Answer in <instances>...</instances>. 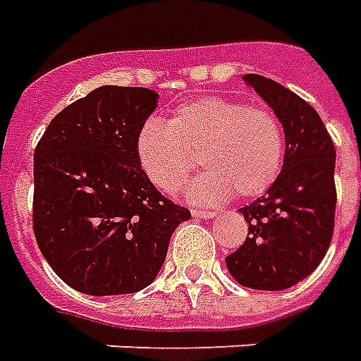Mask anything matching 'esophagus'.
<instances>
[{
    "label": "esophagus",
    "instance_id": "esophagus-1",
    "mask_svg": "<svg viewBox=\"0 0 361 361\" xmlns=\"http://www.w3.org/2000/svg\"><path fill=\"white\" fill-rule=\"evenodd\" d=\"M191 214H193L195 218H202V220H208V218H214L216 212H214V210H199V208H195V210H191Z\"/></svg>",
    "mask_w": 361,
    "mask_h": 361
}]
</instances>
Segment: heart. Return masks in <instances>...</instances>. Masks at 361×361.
<instances>
[{"label":"heart","mask_w":361,"mask_h":361,"mask_svg":"<svg viewBox=\"0 0 361 361\" xmlns=\"http://www.w3.org/2000/svg\"><path fill=\"white\" fill-rule=\"evenodd\" d=\"M141 170L164 193H176L201 164L207 172L189 189L193 202H220L237 193L255 199L279 178L285 132L276 113L241 99L199 97L149 118L135 137Z\"/></svg>","instance_id":"obj_1"}]
</instances>
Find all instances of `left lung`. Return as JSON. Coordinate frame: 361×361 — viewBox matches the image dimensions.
<instances>
[{"instance_id": "left-lung-1", "label": "left lung", "mask_w": 361, "mask_h": 361, "mask_svg": "<svg viewBox=\"0 0 361 361\" xmlns=\"http://www.w3.org/2000/svg\"><path fill=\"white\" fill-rule=\"evenodd\" d=\"M245 84L268 103L285 132V160L266 195L239 208L248 224L241 247L226 258L243 287L283 290L319 266L335 226V147L316 109L258 74Z\"/></svg>"}]
</instances>
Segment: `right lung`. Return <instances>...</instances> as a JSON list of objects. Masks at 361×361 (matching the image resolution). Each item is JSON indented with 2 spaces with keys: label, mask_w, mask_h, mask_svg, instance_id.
Returning <instances> with one entry per match:
<instances>
[{
  "label": "right lung",
  "mask_w": 361,
  "mask_h": 361,
  "mask_svg": "<svg viewBox=\"0 0 361 361\" xmlns=\"http://www.w3.org/2000/svg\"><path fill=\"white\" fill-rule=\"evenodd\" d=\"M159 103L147 87L101 85L51 120L34 151V235L57 274L92 296L137 293L191 218L157 191L135 137Z\"/></svg>",
  "instance_id": "right-lung-1"
}]
</instances>
